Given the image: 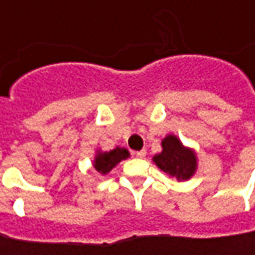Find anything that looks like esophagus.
Wrapping results in <instances>:
<instances>
[{"mask_svg":"<svg viewBox=\"0 0 255 255\" xmlns=\"http://www.w3.org/2000/svg\"><path fill=\"white\" fill-rule=\"evenodd\" d=\"M145 154H147V151L145 150H140L136 152V157L137 158H145Z\"/></svg>","mask_w":255,"mask_h":255,"instance_id":"esophagus-1","label":"esophagus"}]
</instances>
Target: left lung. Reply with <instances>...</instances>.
Segmentation results:
<instances>
[{"instance_id":"1","label":"left lung","mask_w":255,"mask_h":255,"mask_svg":"<svg viewBox=\"0 0 255 255\" xmlns=\"http://www.w3.org/2000/svg\"><path fill=\"white\" fill-rule=\"evenodd\" d=\"M162 151L152 157L158 168L172 178L189 180L197 169V157L194 150L184 147L175 134H168L161 141Z\"/></svg>"}]
</instances>
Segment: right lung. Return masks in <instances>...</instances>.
<instances>
[{"label": "right lung", "instance_id": "1", "mask_svg": "<svg viewBox=\"0 0 255 255\" xmlns=\"http://www.w3.org/2000/svg\"><path fill=\"white\" fill-rule=\"evenodd\" d=\"M128 157H129V151L126 148H121V147H117V148L111 151H105V152L98 151L96 157H94V168L101 175H107L122 159H126Z\"/></svg>", "mask_w": 255, "mask_h": 255}]
</instances>
